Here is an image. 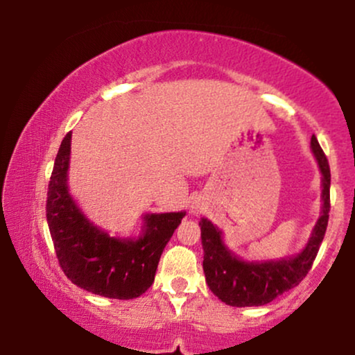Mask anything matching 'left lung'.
I'll list each match as a JSON object with an SVG mask.
<instances>
[{"label":"left lung","mask_w":355,"mask_h":355,"mask_svg":"<svg viewBox=\"0 0 355 355\" xmlns=\"http://www.w3.org/2000/svg\"><path fill=\"white\" fill-rule=\"evenodd\" d=\"M312 152L322 172V215L313 227L312 237L300 254L268 262H243L223 245L222 232L210 220H200L203 272L210 291L232 307L266 305L288 292L305 279L327 230L331 211V168L315 135L311 138Z\"/></svg>","instance_id":"8db88e82"}]
</instances>
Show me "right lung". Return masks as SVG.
<instances>
[{
  "label": "right lung",
  "instance_id": "obj_1",
  "mask_svg": "<svg viewBox=\"0 0 355 355\" xmlns=\"http://www.w3.org/2000/svg\"><path fill=\"white\" fill-rule=\"evenodd\" d=\"M71 133L61 141L50 177L46 220L61 270L73 284L108 299H135L155 280L160 255L185 211L145 215L137 240L110 237L81 214L68 193Z\"/></svg>",
  "mask_w": 355,
  "mask_h": 355
}]
</instances>
